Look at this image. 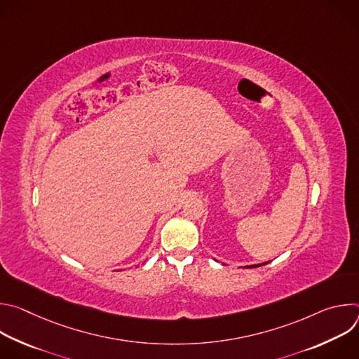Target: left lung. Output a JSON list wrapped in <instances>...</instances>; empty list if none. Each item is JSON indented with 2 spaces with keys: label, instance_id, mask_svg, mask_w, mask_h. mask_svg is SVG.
I'll list each match as a JSON object with an SVG mask.
<instances>
[{
  "label": "left lung",
  "instance_id": "1",
  "mask_svg": "<svg viewBox=\"0 0 359 359\" xmlns=\"http://www.w3.org/2000/svg\"><path fill=\"white\" fill-rule=\"evenodd\" d=\"M217 262V260H216ZM267 264V262L266 263H263V264H251V266H245L247 269H255V267H260V266H266ZM226 266V264H224Z\"/></svg>",
  "mask_w": 359,
  "mask_h": 359
}]
</instances>
